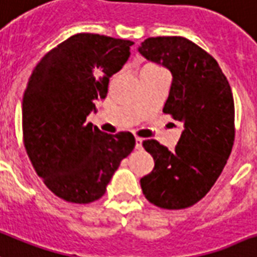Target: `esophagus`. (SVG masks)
<instances>
[{"label":"esophagus","mask_w":257,"mask_h":257,"mask_svg":"<svg viewBox=\"0 0 257 257\" xmlns=\"http://www.w3.org/2000/svg\"><path fill=\"white\" fill-rule=\"evenodd\" d=\"M135 140H136V144H135L136 150H142V148H143V139H142V137H136Z\"/></svg>","instance_id":"34e87169"}]
</instances>
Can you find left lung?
Wrapping results in <instances>:
<instances>
[{
    "label": "left lung",
    "mask_w": 257,
    "mask_h": 257,
    "mask_svg": "<svg viewBox=\"0 0 257 257\" xmlns=\"http://www.w3.org/2000/svg\"><path fill=\"white\" fill-rule=\"evenodd\" d=\"M139 51L171 71L163 113L183 122L174 150L156 140L143 142L155 162L154 170L140 179L143 194L160 209H186L210 191L232 152V90L217 60L186 37H148Z\"/></svg>",
    "instance_id": "1"
}]
</instances>
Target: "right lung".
Wrapping results in <instances>:
<instances>
[{
    "label": "right lung",
    "mask_w": 257,
    "mask_h": 257,
    "mask_svg": "<svg viewBox=\"0 0 257 257\" xmlns=\"http://www.w3.org/2000/svg\"><path fill=\"white\" fill-rule=\"evenodd\" d=\"M133 42L76 33L33 68L23 98V140L35 171L52 193L71 203L102 197L135 148L131 132L107 135L86 117L107 94L109 79L128 60Z\"/></svg>",
    "instance_id": "right-lung-1"
}]
</instances>
